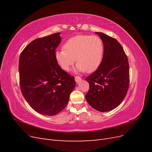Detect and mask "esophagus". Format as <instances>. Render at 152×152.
<instances>
[{"label":"esophagus","mask_w":152,"mask_h":152,"mask_svg":"<svg viewBox=\"0 0 152 152\" xmlns=\"http://www.w3.org/2000/svg\"><path fill=\"white\" fill-rule=\"evenodd\" d=\"M75 80L77 83H79V82H80V81H81L82 79L79 76H75Z\"/></svg>","instance_id":"obj_1"}]
</instances>
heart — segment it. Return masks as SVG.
Wrapping results in <instances>:
<instances>
[{"label":"heart","mask_w":152,"mask_h":152,"mask_svg":"<svg viewBox=\"0 0 152 152\" xmlns=\"http://www.w3.org/2000/svg\"><path fill=\"white\" fill-rule=\"evenodd\" d=\"M63 49L55 52V59L63 70L68 71L75 63L79 72L93 73L102 62L104 46L102 39L96 35H79L69 39Z\"/></svg>","instance_id":"heart-1"}]
</instances>
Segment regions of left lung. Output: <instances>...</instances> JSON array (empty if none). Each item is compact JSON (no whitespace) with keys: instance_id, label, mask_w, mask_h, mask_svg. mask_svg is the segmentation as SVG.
Instances as JSON below:
<instances>
[{"instance_id":"8db88e82","label":"left lung","mask_w":152,"mask_h":152,"mask_svg":"<svg viewBox=\"0 0 152 152\" xmlns=\"http://www.w3.org/2000/svg\"><path fill=\"white\" fill-rule=\"evenodd\" d=\"M104 45L102 62L97 70L87 77L89 90L87 102L99 112L112 110L125 98L129 86V67L121 44L102 32H96Z\"/></svg>"}]
</instances>
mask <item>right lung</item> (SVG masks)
Masks as SVG:
<instances>
[{
    "instance_id": "add662e5",
    "label": "right lung",
    "mask_w": 152,
    "mask_h": 152,
    "mask_svg": "<svg viewBox=\"0 0 152 152\" xmlns=\"http://www.w3.org/2000/svg\"><path fill=\"white\" fill-rule=\"evenodd\" d=\"M60 33L37 39L26 45L19 60L23 96L35 111L55 115L65 108L74 89V77L59 66L54 54Z\"/></svg>"
}]
</instances>
